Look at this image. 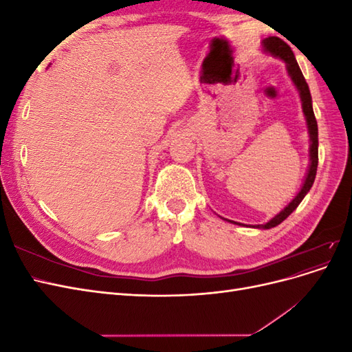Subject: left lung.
Here are the masks:
<instances>
[{"instance_id":"obj_1","label":"left lung","mask_w":352,"mask_h":352,"mask_svg":"<svg viewBox=\"0 0 352 352\" xmlns=\"http://www.w3.org/2000/svg\"><path fill=\"white\" fill-rule=\"evenodd\" d=\"M263 45H264V50L270 52L272 56L279 57L286 63L287 73H289V76H291L292 82L295 83L296 89L300 91V97H301V102H302V111L305 114V120H307V124H308V132H310V140H311V145H310V162L311 163H310V168H308L305 182H304L301 190L289 202V204L285 207V210H282L279 212L278 216H274L269 223H265V225H258L257 226L260 229H270V228L280 225V223L287 216H289L298 206H300V202L304 199V197L307 195V192L311 189V186L314 184L316 173H317V164H318V131H317V120L314 117L313 105H311V94H310L308 85H307V82L302 76V72H301L300 66H298V63L295 60V56H294L291 47L278 36H269L267 39H264ZM228 221H230V220H228ZM232 223H235V225H241V223H236V221H232Z\"/></svg>"}]
</instances>
